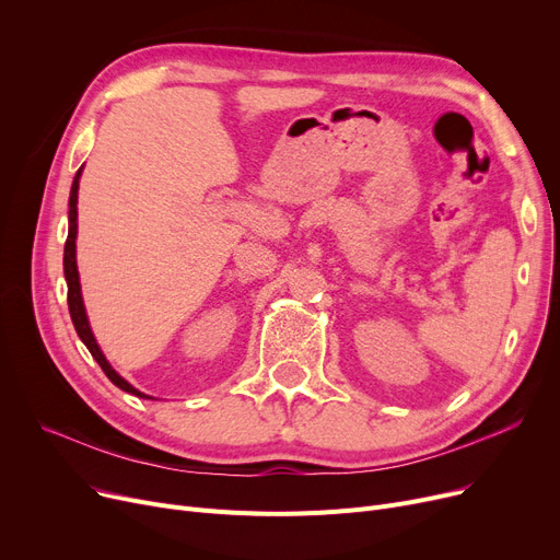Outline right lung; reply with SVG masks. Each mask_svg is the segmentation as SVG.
<instances>
[{"label": "right lung", "mask_w": 560, "mask_h": 560, "mask_svg": "<svg viewBox=\"0 0 560 560\" xmlns=\"http://www.w3.org/2000/svg\"><path fill=\"white\" fill-rule=\"evenodd\" d=\"M79 176H81V170L77 172L74 182H72V190H70V229H68V241H66V254H63V270H66V281H68V306H70V317L74 322V329L79 334V338L83 340V345L88 347V351H91L93 359L100 363V368L104 370V374L113 381V384L125 390V393H131L136 397H144L150 399L147 395H142L140 390H136L131 384H127V381L117 374L108 361L104 359L102 349L97 347L95 342V336L91 331V327H88V317H85V308H83V302H81V285H79V272H77V258H74V238H77V190H79Z\"/></svg>", "instance_id": "right-lung-1"}]
</instances>
